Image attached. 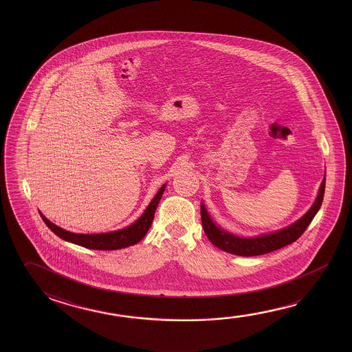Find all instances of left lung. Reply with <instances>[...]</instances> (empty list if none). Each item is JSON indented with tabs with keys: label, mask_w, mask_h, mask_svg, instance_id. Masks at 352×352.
Listing matches in <instances>:
<instances>
[{
	"label": "left lung",
	"mask_w": 352,
	"mask_h": 352,
	"mask_svg": "<svg viewBox=\"0 0 352 352\" xmlns=\"http://www.w3.org/2000/svg\"><path fill=\"white\" fill-rule=\"evenodd\" d=\"M324 191H325V178L322 182L317 200L313 204L311 210L305 213L302 219L294 222V225L288 226L281 231H277L271 234H264V236H254V238H241V236L231 234L230 232L223 231L213 223L206 208L201 204L202 227L210 242L212 243L214 247L222 249L227 253L234 254L239 256H255V255L270 253L296 242L305 233L311 219H314L318 210L322 206Z\"/></svg>",
	"instance_id": "left-lung-1"
}]
</instances>
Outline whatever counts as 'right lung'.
Wrapping results in <instances>:
<instances>
[{"label": "right lung", "mask_w": 352, "mask_h": 352, "mask_svg": "<svg viewBox=\"0 0 352 352\" xmlns=\"http://www.w3.org/2000/svg\"><path fill=\"white\" fill-rule=\"evenodd\" d=\"M166 189V184L158 190L150 205L144 210L142 216L135 223L129 226L124 230L109 232V233H100V234H77L72 232L65 231L56 225H54L47 217H44L41 213V219L45 222V225L52 230L56 236L67 242L74 243L77 245H81L85 248L97 249V250H116V249L126 248L139 243L147 231L150 230L152 221L155 217L158 202L161 200L162 194Z\"/></svg>", "instance_id": "obj_1"}]
</instances>
